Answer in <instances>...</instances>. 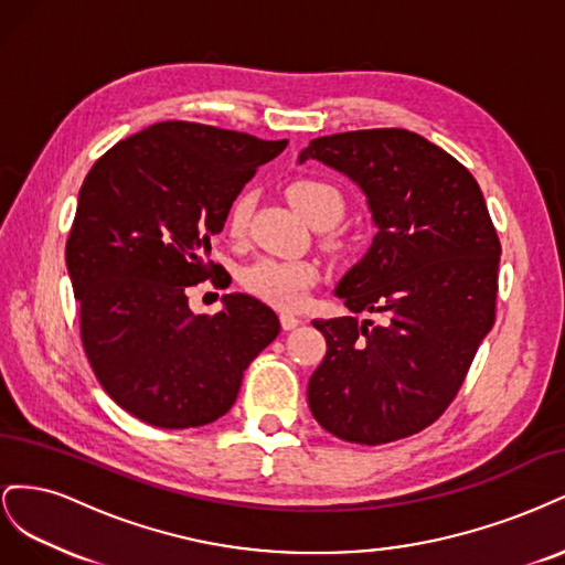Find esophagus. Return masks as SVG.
<instances>
[{"label":"esophagus","instance_id":"34e87169","mask_svg":"<svg viewBox=\"0 0 565 565\" xmlns=\"http://www.w3.org/2000/svg\"><path fill=\"white\" fill-rule=\"evenodd\" d=\"M299 318L297 316H292V313H280V324H282V330H295V328H299Z\"/></svg>","mask_w":565,"mask_h":565}]
</instances>
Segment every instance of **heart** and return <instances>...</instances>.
<instances>
[{
  "instance_id": "b5f03b06",
  "label": "heart",
  "mask_w": 565,
  "mask_h": 565,
  "mask_svg": "<svg viewBox=\"0 0 565 565\" xmlns=\"http://www.w3.org/2000/svg\"><path fill=\"white\" fill-rule=\"evenodd\" d=\"M289 200L303 214L309 224L330 221L334 226L344 216L347 200L337 185L320 179H301L289 185ZM252 210V198L247 193L237 195L228 210V231L241 237L247 231ZM243 287L256 299H262L278 309H299L309 297V289L318 280V268L303 259H256L241 273Z\"/></svg>"
}]
</instances>
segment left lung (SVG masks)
<instances>
[{
  "label": "left lung",
  "mask_w": 565,
  "mask_h": 565,
  "mask_svg": "<svg viewBox=\"0 0 565 565\" xmlns=\"http://www.w3.org/2000/svg\"><path fill=\"white\" fill-rule=\"evenodd\" d=\"M347 174L367 198L377 235L334 295L351 313L313 320L328 353L309 407L332 436L382 446L434 424L465 384L492 330L500 237L465 164L407 129L313 139L299 162Z\"/></svg>",
  "instance_id": "8db88e82"
}]
</instances>
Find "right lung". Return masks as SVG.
I'll return each instance as SVG.
<instances>
[{
	"label": "right lung",
	"mask_w": 565,
	"mask_h": 565,
	"mask_svg": "<svg viewBox=\"0 0 565 565\" xmlns=\"http://www.w3.org/2000/svg\"><path fill=\"white\" fill-rule=\"evenodd\" d=\"M287 139L198 122H158L115 143L82 183L65 245L84 353L108 396L160 429L204 426L233 407L243 372L280 332L249 295L195 316L185 289L233 200Z\"/></svg>",
	"instance_id": "obj_1"
}]
</instances>
